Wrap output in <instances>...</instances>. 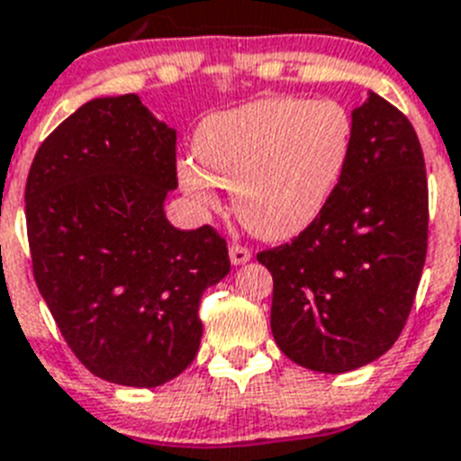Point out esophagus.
<instances>
[{"instance_id":"obj_1","label":"esophagus","mask_w":461,"mask_h":461,"mask_svg":"<svg viewBox=\"0 0 461 461\" xmlns=\"http://www.w3.org/2000/svg\"><path fill=\"white\" fill-rule=\"evenodd\" d=\"M250 248L241 246V243H234V246H230V259L231 264H246L248 259H250Z\"/></svg>"}]
</instances>
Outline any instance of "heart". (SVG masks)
Here are the masks:
<instances>
[{"label": "heart", "mask_w": 461, "mask_h": 461, "mask_svg": "<svg viewBox=\"0 0 461 461\" xmlns=\"http://www.w3.org/2000/svg\"><path fill=\"white\" fill-rule=\"evenodd\" d=\"M352 150V118L331 99L269 97L211 115L194 134V164H181L192 199L218 206L234 192L243 225L264 239L306 230L339 187Z\"/></svg>", "instance_id": "1"}]
</instances>
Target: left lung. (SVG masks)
<instances>
[{
  "label": "left lung",
  "mask_w": 461,
  "mask_h": 461,
  "mask_svg": "<svg viewBox=\"0 0 461 461\" xmlns=\"http://www.w3.org/2000/svg\"><path fill=\"white\" fill-rule=\"evenodd\" d=\"M429 190L411 120L371 92L327 206L290 243L258 253L274 276L271 331L292 362L346 374L385 355L427 258Z\"/></svg>",
  "instance_id": "left-lung-1"
}]
</instances>
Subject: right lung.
<instances>
[{
	"mask_svg": "<svg viewBox=\"0 0 461 461\" xmlns=\"http://www.w3.org/2000/svg\"><path fill=\"white\" fill-rule=\"evenodd\" d=\"M176 185V131L136 95L83 104L30 167L34 280L78 362L109 383L158 387L185 371L203 290L230 274L213 227L183 231L164 218Z\"/></svg>",
	"mask_w": 461,
	"mask_h": 461,
	"instance_id": "1",
	"label": "right lung"
}]
</instances>
